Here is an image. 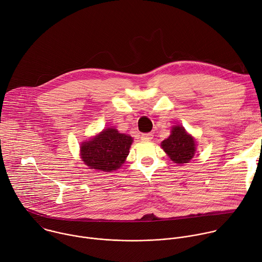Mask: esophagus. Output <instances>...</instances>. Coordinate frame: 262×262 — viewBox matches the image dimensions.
<instances>
[{"label": "esophagus", "mask_w": 262, "mask_h": 262, "mask_svg": "<svg viewBox=\"0 0 262 262\" xmlns=\"http://www.w3.org/2000/svg\"><path fill=\"white\" fill-rule=\"evenodd\" d=\"M152 134L151 133H145V134H142L141 135V140H144V141H149L152 139Z\"/></svg>", "instance_id": "obj_1"}]
</instances>
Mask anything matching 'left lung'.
<instances>
[{
  "label": "left lung",
  "mask_w": 262,
  "mask_h": 262,
  "mask_svg": "<svg viewBox=\"0 0 262 262\" xmlns=\"http://www.w3.org/2000/svg\"><path fill=\"white\" fill-rule=\"evenodd\" d=\"M161 146L171 161L178 164L188 163L195 155L196 140L187 133L184 127L173 126L168 138L161 142Z\"/></svg>",
  "instance_id": "obj_1"
}]
</instances>
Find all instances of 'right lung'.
<instances>
[{"mask_svg":"<svg viewBox=\"0 0 262 262\" xmlns=\"http://www.w3.org/2000/svg\"><path fill=\"white\" fill-rule=\"evenodd\" d=\"M133 138L117 129H104L80 145V158L91 169L111 172L119 169L129 155Z\"/></svg>","mask_w":262,"mask_h":262,"instance_id":"right-lung-1","label":"right lung"}]
</instances>
